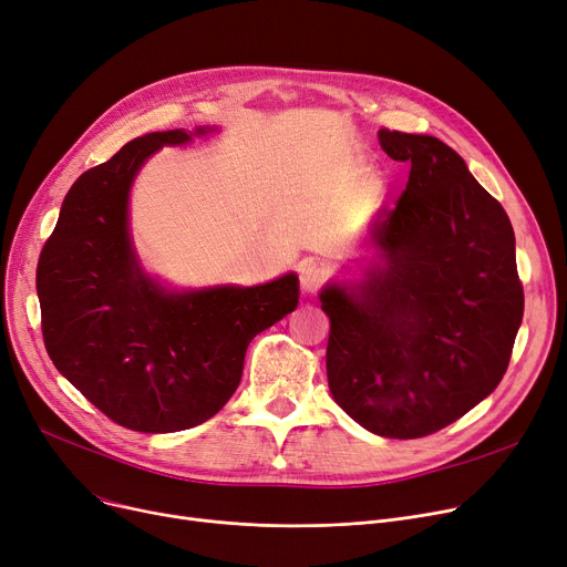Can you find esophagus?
I'll return each instance as SVG.
<instances>
[{
	"label": "esophagus",
	"instance_id": "obj_1",
	"mask_svg": "<svg viewBox=\"0 0 567 567\" xmlns=\"http://www.w3.org/2000/svg\"><path fill=\"white\" fill-rule=\"evenodd\" d=\"M323 278H326V271H323V266L319 261H301V266H299V282H301V289L306 293L317 291L321 287Z\"/></svg>",
	"mask_w": 567,
	"mask_h": 567
}]
</instances>
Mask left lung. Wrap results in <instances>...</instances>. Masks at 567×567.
Returning a JSON list of instances; mask_svg holds the SVG:
<instances>
[{"instance_id":"1","label":"left lung","mask_w":567,"mask_h":567,"mask_svg":"<svg viewBox=\"0 0 567 567\" xmlns=\"http://www.w3.org/2000/svg\"><path fill=\"white\" fill-rule=\"evenodd\" d=\"M409 163L395 208L370 227L365 278L326 285V374L333 400L385 439L455 423L503 379L524 315L515 231L464 158L432 135L379 131Z\"/></svg>"}]
</instances>
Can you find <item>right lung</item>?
Here are the masks:
<instances>
[{
    "label": "right lung",
    "mask_w": 567,
    "mask_h": 567,
    "mask_svg": "<svg viewBox=\"0 0 567 567\" xmlns=\"http://www.w3.org/2000/svg\"><path fill=\"white\" fill-rule=\"evenodd\" d=\"M212 128L131 140L64 197L37 268L41 329L54 368L116 425L163 434L216 415L238 389L250 340L299 306V278L167 291L128 234V193L161 146Z\"/></svg>",
    "instance_id": "obj_1"
}]
</instances>
